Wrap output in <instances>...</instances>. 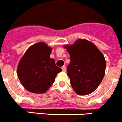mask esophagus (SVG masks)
Segmentation results:
<instances>
[{
	"label": "esophagus",
	"instance_id": "34e87169",
	"mask_svg": "<svg viewBox=\"0 0 122 122\" xmlns=\"http://www.w3.org/2000/svg\"><path fill=\"white\" fill-rule=\"evenodd\" d=\"M62 70H63V71H66V67H65V66H62Z\"/></svg>",
	"mask_w": 122,
	"mask_h": 122
}]
</instances>
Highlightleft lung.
Instances as JSON below:
<instances>
[{
	"mask_svg": "<svg viewBox=\"0 0 122 122\" xmlns=\"http://www.w3.org/2000/svg\"><path fill=\"white\" fill-rule=\"evenodd\" d=\"M70 56L67 75L73 89L79 95H87L97 89L105 73L106 62L103 54L93 43L79 39L65 45Z\"/></svg>",
	"mask_w": 122,
	"mask_h": 122,
	"instance_id": "obj_1",
	"label": "left lung"
}]
</instances>
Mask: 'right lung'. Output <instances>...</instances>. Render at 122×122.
<instances>
[{"instance_id": "add662e5", "label": "right lung", "mask_w": 122, "mask_h": 122, "mask_svg": "<svg viewBox=\"0 0 122 122\" xmlns=\"http://www.w3.org/2000/svg\"><path fill=\"white\" fill-rule=\"evenodd\" d=\"M52 48L44 42L32 45L19 61L17 74L25 89L33 93H45L62 70L50 58Z\"/></svg>"}]
</instances>
